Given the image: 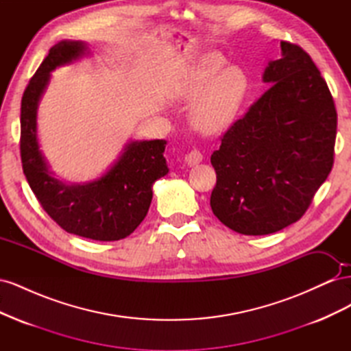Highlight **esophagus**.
<instances>
[{
	"mask_svg": "<svg viewBox=\"0 0 351 351\" xmlns=\"http://www.w3.org/2000/svg\"><path fill=\"white\" fill-rule=\"evenodd\" d=\"M202 159H204V155H202L199 151H192L186 155V162L190 167H195V165L200 164Z\"/></svg>",
	"mask_w": 351,
	"mask_h": 351,
	"instance_id": "esophagus-1",
	"label": "esophagus"
}]
</instances>
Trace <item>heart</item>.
<instances>
[{"label": "heart", "mask_w": 351, "mask_h": 351, "mask_svg": "<svg viewBox=\"0 0 351 351\" xmlns=\"http://www.w3.org/2000/svg\"><path fill=\"white\" fill-rule=\"evenodd\" d=\"M226 61L208 54L202 57L173 90L178 101L192 102L190 121L202 134L215 136L234 124L247 99L249 76L239 66H226Z\"/></svg>", "instance_id": "obj_1"}]
</instances>
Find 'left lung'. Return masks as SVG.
I'll use <instances>...</instances> for the list:
<instances>
[{
	"label": "left lung",
	"instance_id": "8db88e82",
	"mask_svg": "<svg viewBox=\"0 0 351 351\" xmlns=\"http://www.w3.org/2000/svg\"><path fill=\"white\" fill-rule=\"evenodd\" d=\"M262 79L271 88L210 155L212 212L246 236L299 221L334 164L335 105L309 54L281 40V58L268 62Z\"/></svg>",
	"mask_w": 351,
	"mask_h": 351
}]
</instances>
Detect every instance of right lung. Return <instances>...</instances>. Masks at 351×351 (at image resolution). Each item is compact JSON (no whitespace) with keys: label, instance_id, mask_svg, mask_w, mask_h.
I'll list each match as a JSON object with an SVG mask.
<instances>
[{"label":"right lung","instance_id":"obj_1","mask_svg":"<svg viewBox=\"0 0 351 351\" xmlns=\"http://www.w3.org/2000/svg\"><path fill=\"white\" fill-rule=\"evenodd\" d=\"M88 54V45L82 40H61L49 49L22 98L20 154L32 192L62 230L98 241H115L130 236L149 210L154 183L168 174L167 142H129L107 171L88 183L69 184L54 177L39 149V101L51 71Z\"/></svg>","mask_w":351,"mask_h":351}]
</instances>
